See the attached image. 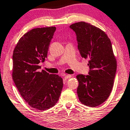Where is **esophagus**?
Segmentation results:
<instances>
[{
  "label": "esophagus",
  "mask_w": 130,
  "mask_h": 130,
  "mask_svg": "<svg viewBox=\"0 0 130 130\" xmlns=\"http://www.w3.org/2000/svg\"><path fill=\"white\" fill-rule=\"evenodd\" d=\"M71 77H72V75H66L64 78H65V79H68V78H71Z\"/></svg>",
  "instance_id": "obj_1"
}]
</instances>
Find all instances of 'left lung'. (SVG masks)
Wrapping results in <instances>:
<instances>
[{
	"label": "left lung",
	"mask_w": 130,
	"mask_h": 130,
	"mask_svg": "<svg viewBox=\"0 0 130 130\" xmlns=\"http://www.w3.org/2000/svg\"><path fill=\"white\" fill-rule=\"evenodd\" d=\"M77 37L78 50L88 59V75L78 74L77 94L82 104L96 107L108 98L116 77L117 61L107 34L98 27L78 22L70 26Z\"/></svg>",
	"instance_id": "8db88e82"
}]
</instances>
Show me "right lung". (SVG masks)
I'll return each mask as SVG.
<instances>
[{"instance_id":"right-lung-1","label":"right lung","mask_w":130,"mask_h":130,"mask_svg":"<svg viewBox=\"0 0 130 130\" xmlns=\"http://www.w3.org/2000/svg\"><path fill=\"white\" fill-rule=\"evenodd\" d=\"M55 27L36 28L20 38L13 53L12 77L19 93L30 107L48 109L57 103L63 87L62 78L44 70L40 62L47 57Z\"/></svg>"}]
</instances>
